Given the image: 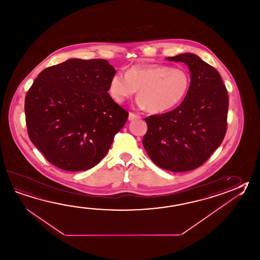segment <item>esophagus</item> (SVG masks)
<instances>
[{
  "label": "esophagus",
  "mask_w": 260,
  "mask_h": 260,
  "mask_svg": "<svg viewBox=\"0 0 260 260\" xmlns=\"http://www.w3.org/2000/svg\"><path fill=\"white\" fill-rule=\"evenodd\" d=\"M140 116L139 115H136V114H134V113H129V115H128V120H134V119H137V118H140Z\"/></svg>",
  "instance_id": "1"
}]
</instances>
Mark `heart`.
<instances>
[{"label":"heart","mask_w":260,"mask_h":260,"mask_svg":"<svg viewBox=\"0 0 260 260\" xmlns=\"http://www.w3.org/2000/svg\"><path fill=\"white\" fill-rule=\"evenodd\" d=\"M190 76L182 69L164 64H135L127 73L117 72L109 82V93L118 104L132 98L138 89L137 104L152 113L169 111L184 99Z\"/></svg>","instance_id":"1"}]
</instances>
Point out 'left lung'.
<instances>
[{
    "instance_id": "left-lung-1",
    "label": "left lung",
    "mask_w": 260,
    "mask_h": 260,
    "mask_svg": "<svg viewBox=\"0 0 260 260\" xmlns=\"http://www.w3.org/2000/svg\"><path fill=\"white\" fill-rule=\"evenodd\" d=\"M167 59L187 64L191 83L177 108L144 118L147 133L143 147L159 168L190 171L204 164L222 143L227 131L228 91L217 70L196 54L181 53Z\"/></svg>"
}]
</instances>
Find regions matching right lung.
I'll list each match as a JSON object with an SVG mask.
<instances>
[{
    "mask_svg": "<svg viewBox=\"0 0 260 260\" xmlns=\"http://www.w3.org/2000/svg\"><path fill=\"white\" fill-rule=\"evenodd\" d=\"M115 68L105 59H69L43 70L27 90L32 143L61 170H90L106 156L128 113L109 95Z\"/></svg>",
    "mask_w": 260,
    "mask_h": 260,
    "instance_id": "add662e5",
    "label": "right lung"
}]
</instances>
